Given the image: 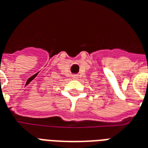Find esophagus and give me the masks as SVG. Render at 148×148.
Segmentation results:
<instances>
[{
	"label": "esophagus",
	"instance_id": "obj_1",
	"mask_svg": "<svg viewBox=\"0 0 148 148\" xmlns=\"http://www.w3.org/2000/svg\"><path fill=\"white\" fill-rule=\"evenodd\" d=\"M72 79H78V76H77V75H74V76H72Z\"/></svg>",
	"mask_w": 148,
	"mask_h": 148
}]
</instances>
